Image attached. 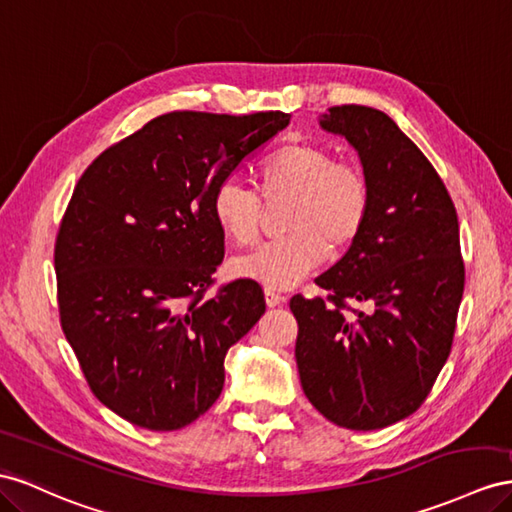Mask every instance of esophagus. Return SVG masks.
<instances>
[{
    "instance_id": "1",
    "label": "esophagus",
    "mask_w": 512,
    "mask_h": 512,
    "mask_svg": "<svg viewBox=\"0 0 512 512\" xmlns=\"http://www.w3.org/2000/svg\"><path fill=\"white\" fill-rule=\"evenodd\" d=\"M265 299H267V306H271V308L282 306V303H284V295L278 293V290H273V288H265Z\"/></svg>"
}]
</instances>
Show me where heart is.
<instances>
[{"mask_svg": "<svg viewBox=\"0 0 512 512\" xmlns=\"http://www.w3.org/2000/svg\"><path fill=\"white\" fill-rule=\"evenodd\" d=\"M256 189L234 178L219 183L211 196V215L224 237L237 245L254 243L262 202L286 198L280 239L234 260V271L267 288H288L319 265L325 252L340 254L362 234L372 187L355 163L336 161L323 144L297 140L275 148L258 163Z\"/></svg>", "mask_w": 512, "mask_h": 512, "instance_id": "obj_1", "label": "heart"}]
</instances>
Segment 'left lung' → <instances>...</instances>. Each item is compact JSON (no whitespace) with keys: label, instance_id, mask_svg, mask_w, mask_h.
Returning <instances> with one entry per match:
<instances>
[{"label":"left lung","instance_id":"8db88e82","mask_svg":"<svg viewBox=\"0 0 512 512\" xmlns=\"http://www.w3.org/2000/svg\"><path fill=\"white\" fill-rule=\"evenodd\" d=\"M321 127L357 150L372 206L349 252L316 278L327 297L290 299L295 357L316 411L375 431L424 403L450 355L465 286L459 217L433 163L388 114L336 105Z\"/></svg>","mask_w":512,"mask_h":512}]
</instances>
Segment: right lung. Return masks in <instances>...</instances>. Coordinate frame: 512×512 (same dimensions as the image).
<instances>
[{"instance_id": "add662e5", "label": "right lung", "mask_w": 512, "mask_h": 512, "mask_svg": "<svg viewBox=\"0 0 512 512\" xmlns=\"http://www.w3.org/2000/svg\"><path fill=\"white\" fill-rule=\"evenodd\" d=\"M284 112H170L96 157L55 237L62 331L92 394L127 422L176 431L224 388V357L265 312L256 280L217 286L211 196L282 131Z\"/></svg>"}]
</instances>
